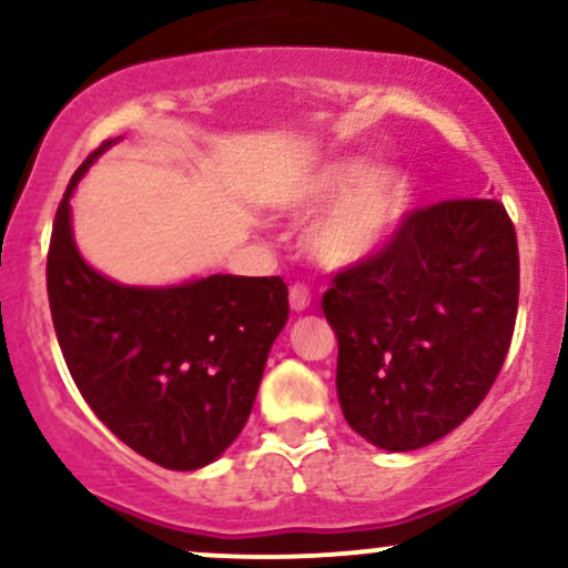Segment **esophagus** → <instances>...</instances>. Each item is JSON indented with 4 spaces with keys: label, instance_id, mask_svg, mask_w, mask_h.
Masks as SVG:
<instances>
[{
    "label": "esophagus",
    "instance_id": "1",
    "mask_svg": "<svg viewBox=\"0 0 568 568\" xmlns=\"http://www.w3.org/2000/svg\"><path fill=\"white\" fill-rule=\"evenodd\" d=\"M310 288L306 285H293L291 293H288V302H291V310L293 312H304L306 306H310Z\"/></svg>",
    "mask_w": 568,
    "mask_h": 568
}]
</instances>
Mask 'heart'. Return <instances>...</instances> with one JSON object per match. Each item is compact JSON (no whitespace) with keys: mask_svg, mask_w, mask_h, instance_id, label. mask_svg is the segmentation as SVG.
Returning a JSON list of instances; mask_svg holds the SVG:
<instances>
[{"mask_svg":"<svg viewBox=\"0 0 568 568\" xmlns=\"http://www.w3.org/2000/svg\"><path fill=\"white\" fill-rule=\"evenodd\" d=\"M414 189L403 168L338 158L312 168L291 189L293 213H315L335 202L306 232V251L328 270L374 262L395 243L410 211Z\"/></svg>","mask_w":568,"mask_h":568,"instance_id":"heart-1","label":"heart"}]
</instances>
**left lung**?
<instances>
[{
  "mask_svg": "<svg viewBox=\"0 0 568 568\" xmlns=\"http://www.w3.org/2000/svg\"><path fill=\"white\" fill-rule=\"evenodd\" d=\"M344 419L384 452L459 427L497 379L518 312V243L497 200L414 211L395 243L323 296Z\"/></svg>",
  "mask_w": 568,
  "mask_h": 568,
  "instance_id": "obj_1",
  "label": "left lung"
}]
</instances>
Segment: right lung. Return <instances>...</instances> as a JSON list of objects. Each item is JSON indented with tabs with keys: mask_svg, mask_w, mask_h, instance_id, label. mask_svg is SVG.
<instances>
[{
	"mask_svg": "<svg viewBox=\"0 0 568 568\" xmlns=\"http://www.w3.org/2000/svg\"><path fill=\"white\" fill-rule=\"evenodd\" d=\"M71 175L48 253V296L71 379L125 446L168 470H200L243 433L266 357L288 321L280 277L211 275L125 285L84 262Z\"/></svg>",
	"mask_w": 568,
	"mask_h": 568,
	"instance_id": "obj_1",
	"label": "right lung"
}]
</instances>
